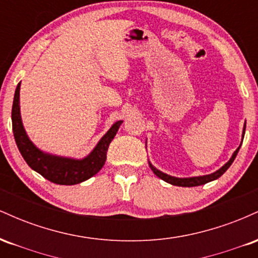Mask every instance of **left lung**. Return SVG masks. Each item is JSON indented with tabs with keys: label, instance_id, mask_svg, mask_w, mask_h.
Returning a JSON list of instances; mask_svg holds the SVG:
<instances>
[{
	"label": "left lung",
	"instance_id": "left-lung-1",
	"mask_svg": "<svg viewBox=\"0 0 258 258\" xmlns=\"http://www.w3.org/2000/svg\"><path fill=\"white\" fill-rule=\"evenodd\" d=\"M245 128H246V122L244 123V128H242L241 143H242V139H244ZM241 143H240V146L238 147V149H236L235 152L233 153L232 158L229 159V161L226 162V164H224L221 168H218L217 171H215L214 173L205 174V176H197V177H186V178H178V177H173V176H170V174H167V173L161 172V171L158 170V168H156L155 166H153V164L150 161H149V167L152 168L153 172L155 173L156 176L159 177V178H161L162 180H165V182L170 183V184H172V185H177V186H198V185H203V184H206V183H209V182H212V180L220 178L222 174L226 172L228 168H229L230 165L233 164V161H234V159H235V156L238 155V152H239V149H240Z\"/></svg>",
	"mask_w": 258,
	"mask_h": 258
}]
</instances>
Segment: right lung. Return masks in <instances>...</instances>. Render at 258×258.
<instances>
[{"label": "right lung", "mask_w": 258, "mask_h": 258, "mask_svg": "<svg viewBox=\"0 0 258 258\" xmlns=\"http://www.w3.org/2000/svg\"><path fill=\"white\" fill-rule=\"evenodd\" d=\"M19 96L20 82L16 88L13 106H12V127H13V135L18 149L26 164L32 170L36 171L46 179L60 185L79 184V183L85 182L93 177L102 170L105 164L109 144L111 143L121 123L123 122L122 120L116 121L109 128V131L99 139L93 150L85 158L74 159L54 155V154H49L38 149L29 138L24 125H23L22 115H20Z\"/></svg>", "instance_id": "right-lung-1"}]
</instances>
